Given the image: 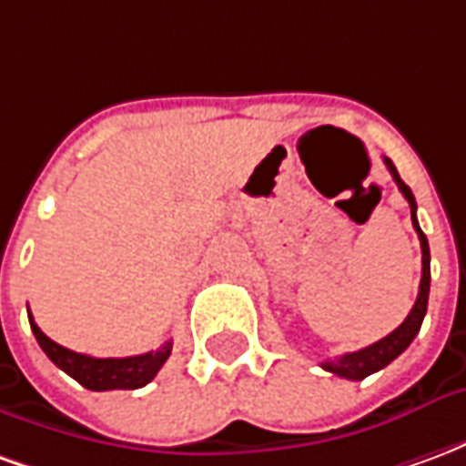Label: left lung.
<instances>
[{
    "label": "left lung",
    "instance_id": "obj_1",
    "mask_svg": "<svg viewBox=\"0 0 466 466\" xmlns=\"http://www.w3.org/2000/svg\"><path fill=\"white\" fill-rule=\"evenodd\" d=\"M384 164H387V169L394 177V182L400 187V192L404 194V199L410 202L411 209V224H414V232L420 237L421 244V282H420V294H417V302L411 307V312L407 314V319L394 329L391 334H387L384 339L380 342L370 344V347H364L360 351H350V354H342V357H337V360H327L322 361V367L327 371H332L337 377H344V380H354L360 381L364 377H370L374 371L384 370L390 361H394L400 357L401 351L407 350L411 344V339L420 334L421 319H424V314H427V302H430V244H427V237L420 229V222H417V202H414V194L407 184L401 182L400 172H397V167L391 164V159L384 157Z\"/></svg>",
    "mask_w": 466,
    "mask_h": 466
}]
</instances>
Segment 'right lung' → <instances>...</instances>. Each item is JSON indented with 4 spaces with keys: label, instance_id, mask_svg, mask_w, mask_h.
Listing matches in <instances>:
<instances>
[{
    "label": "right lung",
    "instance_id": "1",
    "mask_svg": "<svg viewBox=\"0 0 466 466\" xmlns=\"http://www.w3.org/2000/svg\"><path fill=\"white\" fill-rule=\"evenodd\" d=\"M29 324L35 332L36 342L45 350L49 360L55 361L56 367L66 371L72 380H76L82 387L92 391H106V390H139L144 384L157 377V371L162 370L164 361L172 354V342H164L159 350L147 351V354H137V357H89V354H79L56 344L49 339L39 327H36L35 317L29 312Z\"/></svg>",
    "mask_w": 466,
    "mask_h": 466
}]
</instances>
